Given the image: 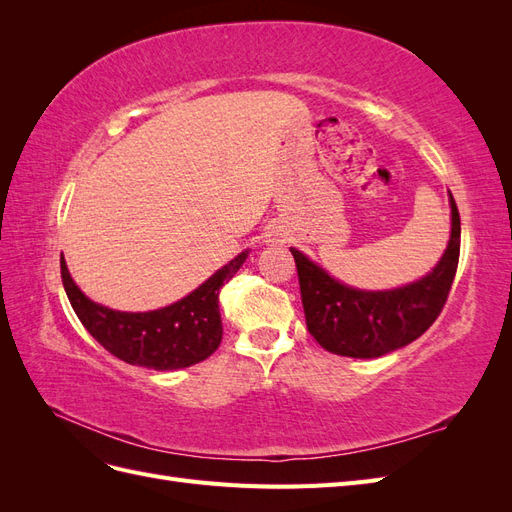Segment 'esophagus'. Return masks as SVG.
I'll use <instances>...</instances> for the list:
<instances>
[{
  "instance_id": "obj_1",
  "label": "esophagus",
  "mask_w": 512,
  "mask_h": 512,
  "mask_svg": "<svg viewBox=\"0 0 512 512\" xmlns=\"http://www.w3.org/2000/svg\"><path fill=\"white\" fill-rule=\"evenodd\" d=\"M267 241H269V243L280 241V235H277V232H271V235H267Z\"/></svg>"
}]
</instances>
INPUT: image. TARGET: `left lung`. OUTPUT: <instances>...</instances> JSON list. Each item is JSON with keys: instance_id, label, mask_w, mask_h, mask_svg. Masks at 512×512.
Listing matches in <instances>:
<instances>
[{"instance_id": "obj_1", "label": "left lung", "mask_w": 512, "mask_h": 512, "mask_svg": "<svg viewBox=\"0 0 512 512\" xmlns=\"http://www.w3.org/2000/svg\"><path fill=\"white\" fill-rule=\"evenodd\" d=\"M448 203L451 239L442 258L431 273L401 288L346 286L290 247L297 262L307 331L324 350L352 359H376L412 344L436 322L455 280L461 243V220L451 192Z\"/></svg>"}]
</instances>
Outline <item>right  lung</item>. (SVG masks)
Listing matches in <instances>:
<instances>
[{"mask_svg":"<svg viewBox=\"0 0 512 512\" xmlns=\"http://www.w3.org/2000/svg\"><path fill=\"white\" fill-rule=\"evenodd\" d=\"M250 250L232 258L188 297L153 312H117L94 303L74 284L61 258V282L70 305L96 342L130 365L168 371L205 361L222 342L220 288L235 275Z\"/></svg>","mask_w":512,"mask_h":512,"instance_id":"1","label":"right lung"}]
</instances>
